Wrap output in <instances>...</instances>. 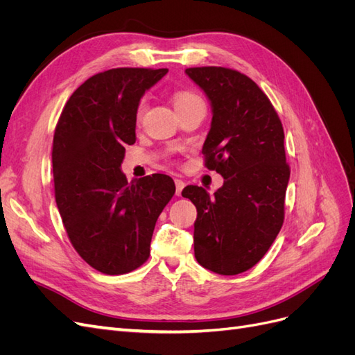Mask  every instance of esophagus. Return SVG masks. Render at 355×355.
Here are the masks:
<instances>
[{
  "label": "esophagus",
  "mask_w": 355,
  "mask_h": 355,
  "mask_svg": "<svg viewBox=\"0 0 355 355\" xmlns=\"http://www.w3.org/2000/svg\"><path fill=\"white\" fill-rule=\"evenodd\" d=\"M175 185H176V196H180L182 194V189L185 188V182L180 180V179H176L175 180Z\"/></svg>",
  "instance_id": "1"
}]
</instances>
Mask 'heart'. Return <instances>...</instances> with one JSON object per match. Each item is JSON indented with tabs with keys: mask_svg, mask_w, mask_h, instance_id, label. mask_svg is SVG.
Returning a JSON list of instances; mask_svg holds the SVG:
<instances>
[{
	"mask_svg": "<svg viewBox=\"0 0 355 355\" xmlns=\"http://www.w3.org/2000/svg\"><path fill=\"white\" fill-rule=\"evenodd\" d=\"M173 102H175V108L176 111H180L187 108V106L196 103V102H202V99L200 98V96L194 92H189V90H180V92H176L175 96H173ZM145 108H146V103L145 101H141L137 105L136 108V123H141L142 118H144V114H145Z\"/></svg>",
	"mask_w": 355,
	"mask_h": 355,
	"instance_id": "heart-1",
	"label": "heart"
}]
</instances>
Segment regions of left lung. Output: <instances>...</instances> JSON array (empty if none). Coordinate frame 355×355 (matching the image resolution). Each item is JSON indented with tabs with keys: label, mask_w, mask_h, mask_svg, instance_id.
I'll return each mask as SVG.
<instances>
[{
	"label": "left lung",
	"mask_w": 355,
	"mask_h": 355,
	"mask_svg": "<svg viewBox=\"0 0 355 355\" xmlns=\"http://www.w3.org/2000/svg\"><path fill=\"white\" fill-rule=\"evenodd\" d=\"M185 72L211 103L204 166L223 176L214 197L196 185L182 191L197 207L196 259L216 274L237 275L262 259L283 227L290 178L283 124L247 75L222 67Z\"/></svg>",
	"instance_id": "obj_1"
}]
</instances>
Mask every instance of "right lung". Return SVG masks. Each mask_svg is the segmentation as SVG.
Wrapping results in <instances>:
<instances>
[{
    "mask_svg": "<svg viewBox=\"0 0 355 355\" xmlns=\"http://www.w3.org/2000/svg\"><path fill=\"white\" fill-rule=\"evenodd\" d=\"M168 69L114 68L75 90L53 137L56 204L73 249L94 270L127 274L149 257L175 182L155 173L127 182L125 146L136 142V108Z\"/></svg>",
    "mask_w": 355,
    "mask_h": 355,
    "instance_id": "right-lung-1",
    "label": "right lung"
}]
</instances>
